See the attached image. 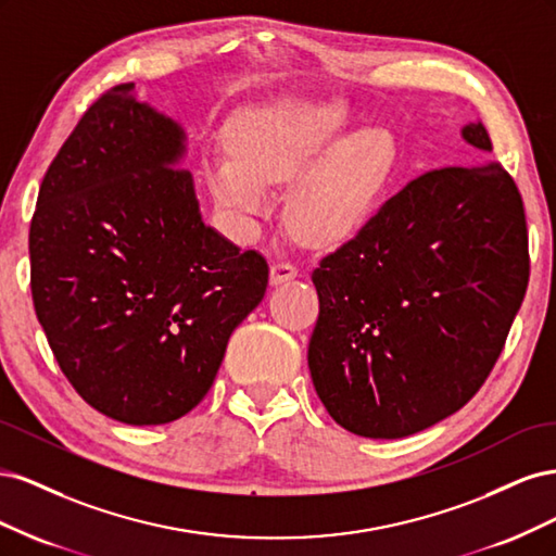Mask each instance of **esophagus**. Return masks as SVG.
<instances>
[{
	"mask_svg": "<svg viewBox=\"0 0 556 556\" xmlns=\"http://www.w3.org/2000/svg\"><path fill=\"white\" fill-rule=\"evenodd\" d=\"M299 276V268L290 262H276L271 266V285H280V282H288L292 278Z\"/></svg>",
	"mask_w": 556,
	"mask_h": 556,
	"instance_id": "obj_1",
	"label": "esophagus"
}]
</instances>
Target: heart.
<instances>
[{"instance_id":"heart-1","label":"heart","mask_w":556,"mask_h":556,"mask_svg":"<svg viewBox=\"0 0 556 556\" xmlns=\"http://www.w3.org/2000/svg\"><path fill=\"white\" fill-rule=\"evenodd\" d=\"M341 102H285L248 113L233 153L206 160L217 204L241 220L268 211V190L290 185L288 227L311 245H331L355 233L378 204L394 172L396 141L390 129L364 127L343 137Z\"/></svg>"}]
</instances>
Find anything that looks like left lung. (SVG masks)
Instances as JSON below:
<instances>
[{"instance_id":"1","label":"left lung","mask_w":556,"mask_h":556,"mask_svg":"<svg viewBox=\"0 0 556 556\" xmlns=\"http://www.w3.org/2000/svg\"><path fill=\"white\" fill-rule=\"evenodd\" d=\"M476 155L484 125L462 127ZM308 368L319 401L364 439H403L476 396L529 285L521 194L498 162L445 166L387 199L313 271Z\"/></svg>"}]
</instances>
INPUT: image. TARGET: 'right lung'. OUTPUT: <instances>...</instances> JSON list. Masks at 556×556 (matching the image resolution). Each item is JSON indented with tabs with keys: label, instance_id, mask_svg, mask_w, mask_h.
I'll list each match as a JSON object with an SVG mask.
<instances>
[{
	"label": "right lung",
	"instance_id": "1",
	"mask_svg": "<svg viewBox=\"0 0 556 556\" xmlns=\"http://www.w3.org/2000/svg\"><path fill=\"white\" fill-rule=\"evenodd\" d=\"M182 127L115 86L43 176L29 225L31 299L62 374L90 406L166 425L206 396L268 264L201 220Z\"/></svg>",
	"mask_w": 556,
	"mask_h": 556
}]
</instances>
